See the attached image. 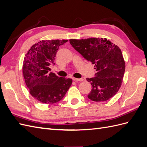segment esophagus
Instances as JSON below:
<instances>
[{"label":"esophagus","instance_id":"esophagus-1","mask_svg":"<svg viewBox=\"0 0 147 147\" xmlns=\"http://www.w3.org/2000/svg\"><path fill=\"white\" fill-rule=\"evenodd\" d=\"M72 80H74V81H78H78H79V82H82V81L84 80L83 78H74V77L72 78Z\"/></svg>","mask_w":147,"mask_h":147}]
</instances>
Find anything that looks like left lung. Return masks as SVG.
Wrapping results in <instances>:
<instances>
[{
  "label": "left lung",
  "mask_w": 147,
  "mask_h": 147,
  "mask_svg": "<svg viewBox=\"0 0 147 147\" xmlns=\"http://www.w3.org/2000/svg\"><path fill=\"white\" fill-rule=\"evenodd\" d=\"M69 41L86 60L95 65V77L87 78L92 87L88 98L94 102H104L113 97L121 87L125 70L120 49L106 38Z\"/></svg>",
  "instance_id": "1"
}]
</instances>
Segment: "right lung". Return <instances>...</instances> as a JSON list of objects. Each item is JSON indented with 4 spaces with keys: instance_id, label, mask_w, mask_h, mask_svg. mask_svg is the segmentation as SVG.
Returning a JSON list of instances; mask_svg holds the SVG:
<instances>
[{
    "instance_id": "1",
    "label": "right lung",
    "mask_w": 147,
    "mask_h": 147,
    "mask_svg": "<svg viewBox=\"0 0 147 147\" xmlns=\"http://www.w3.org/2000/svg\"><path fill=\"white\" fill-rule=\"evenodd\" d=\"M68 40H43L34 44L24 57L22 71L30 95L41 103L53 104L63 98L72 84L70 78L50 72L59 47Z\"/></svg>"
}]
</instances>
